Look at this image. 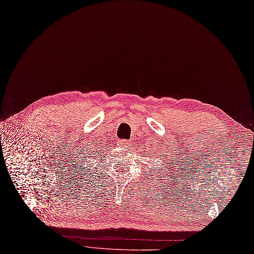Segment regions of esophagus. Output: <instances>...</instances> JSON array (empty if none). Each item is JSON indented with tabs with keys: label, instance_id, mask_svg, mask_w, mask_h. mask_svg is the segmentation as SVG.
<instances>
[{
	"label": "esophagus",
	"instance_id": "esophagus-1",
	"mask_svg": "<svg viewBox=\"0 0 254 254\" xmlns=\"http://www.w3.org/2000/svg\"><path fill=\"white\" fill-rule=\"evenodd\" d=\"M119 143H120L122 146H125V147H127V146L129 145V144H128V141H127V140H120Z\"/></svg>",
	"mask_w": 254,
	"mask_h": 254
}]
</instances>
